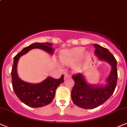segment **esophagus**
<instances>
[{
  "label": "esophagus",
  "instance_id": "34e87169",
  "mask_svg": "<svg viewBox=\"0 0 127 127\" xmlns=\"http://www.w3.org/2000/svg\"><path fill=\"white\" fill-rule=\"evenodd\" d=\"M70 76L69 75V74H64V79L70 78Z\"/></svg>",
  "mask_w": 127,
  "mask_h": 127
}]
</instances>
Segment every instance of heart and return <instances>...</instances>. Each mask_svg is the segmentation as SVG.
<instances>
[{
    "label": "heart",
    "instance_id": "b5f03b06",
    "mask_svg": "<svg viewBox=\"0 0 127 127\" xmlns=\"http://www.w3.org/2000/svg\"><path fill=\"white\" fill-rule=\"evenodd\" d=\"M85 51L83 47H76L70 50H63L60 54V60L65 65H71L77 62L81 57ZM79 65L77 64L75 68L78 69Z\"/></svg>",
    "mask_w": 127,
    "mask_h": 127
}]
</instances>
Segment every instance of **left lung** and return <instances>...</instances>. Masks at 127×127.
Instances as JSON below:
<instances>
[{"mask_svg":"<svg viewBox=\"0 0 127 127\" xmlns=\"http://www.w3.org/2000/svg\"><path fill=\"white\" fill-rule=\"evenodd\" d=\"M95 54L100 60L108 62L112 67L106 79L105 86L91 85L86 82L83 74H76L72 76L74 85L71 91L73 102L83 109H94L105 103L113 94L117 85L118 73L117 60L107 48L94 44Z\"/></svg>","mask_w":127,"mask_h":127,"instance_id":"1","label":"left lung"}]
</instances>
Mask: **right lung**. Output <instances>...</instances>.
I'll return each mask as SVG.
<instances>
[{
	"instance_id": "right-lung-1",
	"label": "right lung",
	"mask_w": 127,
	"mask_h": 127,
	"mask_svg": "<svg viewBox=\"0 0 127 127\" xmlns=\"http://www.w3.org/2000/svg\"><path fill=\"white\" fill-rule=\"evenodd\" d=\"M52 45L50 42H35L24 48L14 57L11 71L13 89L19 100L30 107L39 108L50 104L55 96L57 87L64 82V76L62 75L59 79L48 77L38 84L29 83L18 77V60L21 56L33 48H39L50 54H53L54 50L51 47Z\"/></svg>"
}]
</instances>
